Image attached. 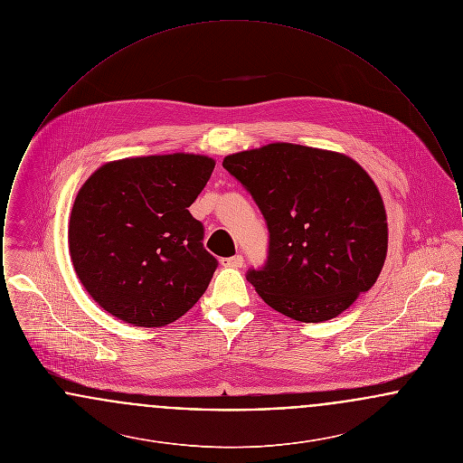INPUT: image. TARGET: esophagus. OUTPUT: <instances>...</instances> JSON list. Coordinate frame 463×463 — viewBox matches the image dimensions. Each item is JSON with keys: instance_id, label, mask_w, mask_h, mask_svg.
Instances as JSON below:
<instances>
[{"instance_id": "1", "label": "esophagus", "mask_w": 463, "mask_h": 463, "mask_svg": "<svg viewBox=\"0 0 463 463\" xmlns=\"http://www.w3.org/2000/svg\"><path fill=\"white\" fill-rule=\"evenodd\" d=\"M221 264L223 267H242L244 264V259H242V255H234V257H229V259H221Z\"/></svg>"}]
</instances>
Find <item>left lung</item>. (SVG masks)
I'll use <instances>...</instances> for the list:
<instances>
[{
  "mask_svg": "<svg viewBox=\"0 0 463 463\" xmlns=\"http://www.w3.org/2000/svg\"><path fill=\"white\" fill-rule=\"evenodd\" d=\"M269 231L265 264L246 279L267 306L321 323L373 287L387 253V219L370 175L344 155L269 144L227 156Z\"/></svg>",
  "mask_w": 463,
  "mask_h": 463,
  "instance_id": "8db88e82",
  "label": "left lung"
}]
</instances>
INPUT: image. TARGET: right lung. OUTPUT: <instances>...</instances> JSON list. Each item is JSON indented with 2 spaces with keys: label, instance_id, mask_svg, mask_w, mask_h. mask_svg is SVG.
I'll return each mask as SVG.
<instances>
[{
  "label": "right lung",
  "instance_id": "right-lung-1",
  "mask_svg": "<svg viewBox=\"0 0 463 463\" xmlns=\"http://www.w3.org/2000/svg\"><path fill=\"white\" fill-rule=\"evenodd\" d=\"M215 168L206 156L128 157L100 166L69 222L72 265L91 298L133 326L174 323L210 285L217 259L189 206Z\"/></svg>",
  "mask_w": 463,
  "mask_h": 463
}]
</instances>
